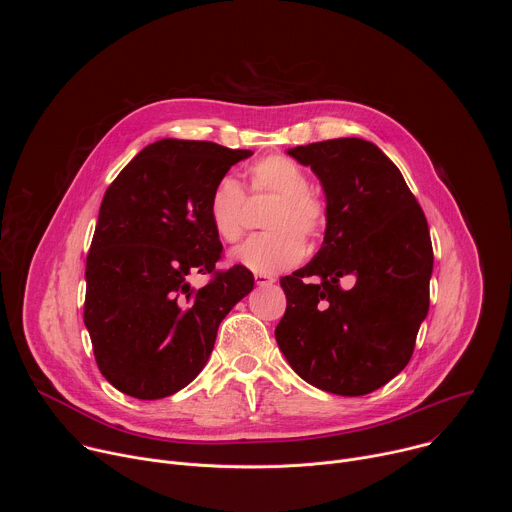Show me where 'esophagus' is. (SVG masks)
<instances>
[{"label": "esophagus", "instance_id": "1", "mask_svg": "<svg viewBox=\"0 0 512 512\" xmlns=\"http://www.w3.org/2000/svg\"><path fill=\"white\" fill-rule=\"evenodd\" d=\"M255 283L257 285H273L275 283V277H271V275H267V273H255Z\"/></svg>", "mask_w": 512, "mask_h": 512}]
</instances>
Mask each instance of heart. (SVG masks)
Returning <instances> with one entry per match:
<instances>
[{
	"instance_id": "heart-1",
	"label": "heart",
	"mask_w": 512,
	"mask_h": 512,
	"mask_svg": "<svg viewBox=\"0 0 512 512\" xmlns=\"http://www.w3.org/2000/svg\"><path fill=\"white\" fill-rule=\"evenodd\" d=\"M255 194L275 196L265 216L269 233L249 239L233 251V261L255 273H279L294 267L304 257V240L316 241L328 225L326 202L310 190L308 174L285 156L259 160L251 172ZM208 221L216 237L239 243L247 233V196L233 176L218 180L206 202Z\"/></svg>"
}]
</instances>
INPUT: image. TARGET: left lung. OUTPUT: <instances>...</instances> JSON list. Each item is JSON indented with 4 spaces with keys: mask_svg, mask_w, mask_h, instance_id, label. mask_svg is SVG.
I'll use <instances>...</instances> for the list:
<instances>
[{
    "mask_svg": "<svg viewBox=\"0 0 512 512\" xmlns=\"http://www.w3.org/2000/svg\"><path fill=\"white\" fill-rule=\"evenodd\" d=\"M291 158L320 178L328 225L314 259L281 277L287 308L275 340L306 383L360 397L397 377L429 310L433 249L425 214L375 143L340 137ZM355 285L342 290L339 281Z\"/></svg>",
    "mask_w": 512,
    "mask_h": 512,
    "instance_id": "1",
    "label": "left lung"
}]
</instances>
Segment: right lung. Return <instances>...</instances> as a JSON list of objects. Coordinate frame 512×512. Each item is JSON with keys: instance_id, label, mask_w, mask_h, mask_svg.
<instances>
[{"instance_id": "1", "label": "right lung", "mask_w": 512, "mask_h": 512, "mask_svg": "<svg viewBox=\"0 0 512 512\" xmlns=\"http://www.w3.org/2000/svg\"><path fill=\"white\" fill-rule=\"evenodd\" d=\"M251 150L160 139L107 188L87 255L85 326L101 375L121 393L154 401L204 369L223 318L253 289L243 265L216 271L212 186ZM196 274L211 281L194 288Z\"/></svg>"}]
</instances>
